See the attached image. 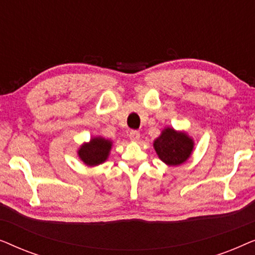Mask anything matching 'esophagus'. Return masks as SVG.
Here are the masks:
<instances>
[{
    "mask_svg": "<svg viewBox=\"0 0 255 255\" xmlns=\"http://www.w3.org/2000/svg\"><path fill=\"white\" fill-rule=\"evenodd\" d=\"M128 137H130L131 141H138L139 139H140V133H139L138 131H131Z\"/></svg>",
    "mask_w": 255,
    "mask_h": 255,
    "instance_id": "obj_1",
    "label": "esophagus"
}]
</instances>
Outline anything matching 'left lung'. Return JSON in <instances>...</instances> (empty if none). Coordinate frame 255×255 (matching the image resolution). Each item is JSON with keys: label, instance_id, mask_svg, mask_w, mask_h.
<instances>
[{"label": "left lung", "instance_id": "1", "mask_svg": "<svg viewBox=\"0 0 255 255\" xmlns=\"http://www.w3.org/2000/svg\"><path fill=\"white\" fill-rule=\"evenodd\" d=\"M194 139L186 131L167 127L153 141L156 155L167 166H180L187 161L194 151Z\"/></svg>", "mask_w": 255, "mask_h": 255}]
</instances>
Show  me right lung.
<instances>
[{"instance_id":"add662e5","label":"right lung","mask_w":255,"mask_h":255,"mask_svg":"<svg viewBox=\"0 0 255 255\" xmlns=\"http://www.w3.org/2000/svg\"><path fill=\"white\" fill-rule=\"evenodd\" d=\"M113 140L96 135L92 137L88 142H83L78 149V156L88 167H96L106 162L110 155Z\"/></svg>"}]
</instances>
